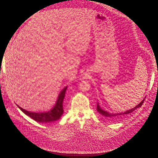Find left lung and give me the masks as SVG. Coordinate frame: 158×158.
<instances>
[{
    "instance_id": "obj_1",
    "label": "left lung",
    "mask_w": 158,
    "mask_h": 158,
    "mask_svg": "<svg viewBox=\"0 0 158 158\" xmlns=\"http://www.w3.org/2000/svg\"><path fill=\"white\" fill-rule=\"evenodd\" d=\"M145 98H144L141 102H140L138 105H136L135 107H134V108H132V109H130V110H126V111L123 112V113H109L106 111V110H102L101 108H100V106H99L98 103L97 104V110H98V113L101 114V115H102L103 116H105V117H106V118L109 119L110 120H118L121 118H122V117L123 116H125L126 115H128V114L131 113L132 112H133L134 110H136V109L139 108V107L143 105V103L144 102V101H145Z\"/></svg>"
}]
</instances>
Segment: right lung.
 Listing matches in <instances>:
<instances>
[{
	"mask_svg": "<svg viewBox=\"0 0 158 158\" xmlns=\"http://www.w3.org/2000/svg\"><path fill=\"white\" fill-rule=\"evenodd\" d=\"M66 89L67 86L65 87V88L60 92L55 106H53L51 110H48V111L47 112H31L21 108V107L19 106H18L23 113H24L26 115L31 117L32 119L35 120L36 122L40 123H48L55 122V121L58 120L60 118V117L62 115V114L64 113L62 103L65 96Z\"/></svg>",
	"mask_w": 158,
	"mask_h": 158,
	"instance_id": "add662e5",
	"label": "right lung"
}]
</instances>
